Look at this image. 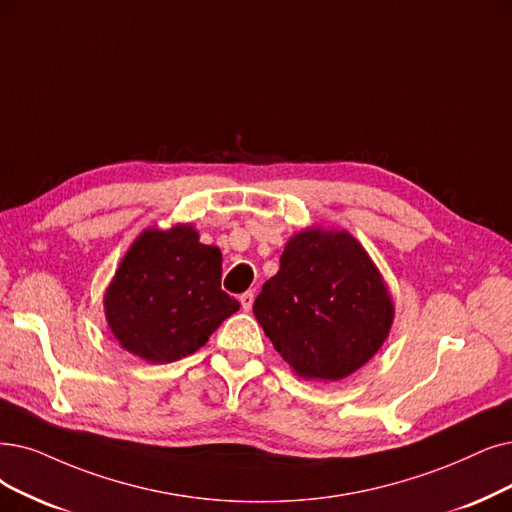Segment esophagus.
I'll use <instances>...</instances> for the list:
<instances>
[{"instance_id": "obj_1", "label": "esophagus", "mask_w": 512, "mask_h": 512, "mask_svg": "<svg viewBox=\"0 0 512 512\" xmlns=\"http://www.w3.org/2000/svg\"><path fill=\"white\" fill-rule=\"evenodd\" d=\"M239 302H241V309L248 313L252 309V304H254V292H243L239 296Z\"/></svg>"}]
</instances>
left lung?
I'll use <instances>...</instances> for the list:
<instances>
[{"instance_id":"8db88e82","label":"left lung","mask_w":512,"mask_h":512,"mask_svg":"<svg viewBox=\"0 0 512 512\" xmlns=\"http://www.w3.org/2000/svg\"><path fill=\"white\" fill-rule=\"evenodd\" d=\"M279 264L262 285L254 315L298 376L342 380L378 353L393 302L357 239L344 231H302Z\"/></svg>"}]
</instances>
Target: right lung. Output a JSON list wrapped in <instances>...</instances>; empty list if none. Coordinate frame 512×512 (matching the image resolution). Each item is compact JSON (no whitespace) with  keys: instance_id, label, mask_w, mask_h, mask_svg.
<instances>
[{"instance_id":"1","label":"right lung","mask_w":512,"mask_h":512,"mask_svg":"<svg viewBox=\"0 0 512 512\" xmlns=\"http://www.w3.org/2000/svg\"><path fill=\"white\" fill-rule=\"evenodd\" d=\"M222 254L199 243L191 224L149 229L121 260L105 311L113 336L132 355L172 363L195 353L216 327L239 311L222 292Z\"/></svg>"}]
</instances>
